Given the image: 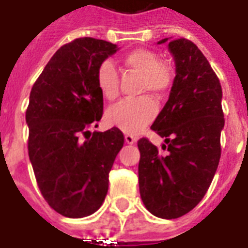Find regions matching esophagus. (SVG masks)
<instances>
[{"mask_svg": "<svg viewBox=\"0 0 248 248\" xmlns=\"http://www.w3.org/2000/svg\"><path fill=\"white\" fill-rule=\"evenodd\" d=\"M124 141H126L127 144H135V143H137V138L134 137V135H130V134H126V135H124Z\"/></svg>", "mask_w": 248, "mask_h": 248, "instance_id": "1", "label": "esophagus"}]
</instances>
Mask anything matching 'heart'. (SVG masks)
I'll return each instance as SVG.
<instances>
[{
    "instance_id": "1",
    "label": "heart",
    "mask_w": 248,
    "mask_h": 248,
    "mask_svg": "<svg viewBox=\"0 0 248 248\" xmlns=\"http://www.w3.org/2000/svg\"><path fill=\"white\" fill-rule=\"evenodd\" d=\"M124 65L140 74L139 92H152L162 99L169 93L174 84V71L168 62L162 61L157 53L147 48L132 49L124 56ZM96 83L104 99L113 101L120 94V77L116 66L109 60L99 65L96 71ZM157 104L149 94L135 99L122 100L107 111L108 122L122 131L137 134L155 120Z\"/></svg>"
}]
</instances>
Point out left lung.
Segmentation results:
<instances>
[{"label":"left lung","instance_id":"1","mask_svg":"<svg viewBox=\"0 0 248 248\" xmlns=\"http://www.w3.org/2000/svg\"><path fill=\"white\" fill-rule=\"evenodd\" d=\"M168 46L177 75L169 100L151 126L165 138L166 152L147 138L138 140V148L141 200L152 215L171 220L194 209L211 186L225 120L220 80L200 49L185 37Z\"/></svg>","mask_w":248,"mask_h":248}]
</instances>
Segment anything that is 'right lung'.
<instances>
[{"label":"right lung","mask_w":248,"mask_h":248,"mask_svg":"<svg viewBox=\"0 0 248 248\" xmlns=\"http://www.w3.org/2000/svg\"><path fill=\"white\" fill-rule=\"evenodd\" d=\"M116 52V44L93 37L62 45L30 93L28 156L36 182L50 208L70 218L90 216L101 207L109 171L124 147L118 127L90 131L104 109L96 71Z\"/></svg>","instance_id":"add662e5"}]
</instances>
